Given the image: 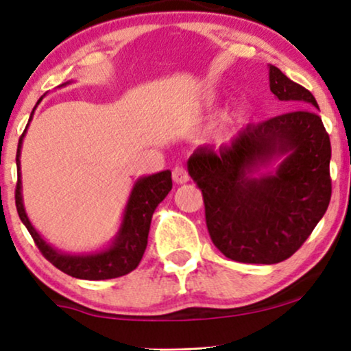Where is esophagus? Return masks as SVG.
<instances>
[{
  "label": "esophagus",
  "instance_id": "1",
  "mask_svg": "<svg viewBox=\"0 0 351 351\" xmlns=\"http://www.w3.org/2000/svg\"><path fill=\"white\" fill-rule=\"evenodd\" d=\"M172 180L176 184H186L189 182V172L182 165H176L174 169H172Z\"/></svg>",
  "mask_w": 351,
  "mask_h": 351
}]
</instances>
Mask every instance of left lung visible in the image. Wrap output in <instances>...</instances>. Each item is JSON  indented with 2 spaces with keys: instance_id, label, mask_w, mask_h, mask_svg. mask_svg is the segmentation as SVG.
Returning <instances> with one entry per match:
<instances>
[{
  "instance_id": "obj_1",
  "label": "left lung",
  "mask_w": 351,
  "mask_h": 351,
  "mask_svg": "<svg viewBox=\"0 0 351 351\" xmlns=\"http://www.w3.org/2000/svg\"><path fill=\"white\" fill-rule=\"evenodd\" d=\"M270 90L295 110L247 124L227 145L196 148L189 174L203 193L215 247L243 263H278L310 237L328 209L330 141L318 104L304 86L270 65ZM282 158L277 169H260Z\"/></svg>"
}]
</instances>
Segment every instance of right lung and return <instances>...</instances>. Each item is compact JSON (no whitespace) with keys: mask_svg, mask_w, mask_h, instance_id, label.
<instances>
[{"mask_svg":"<svg viewBox=\"0 0 351 351\" xmlns=\"http://www.w3.org/2000/svg\"><path fill=\"white\" fill-rule=\"evenodd\" d=\"M38 100L36 105L41 102ZM35 112V108H33ZM33 112L30 114L32 121ZM28 128V124H27ZM22 132L17 145V185H16V208L19 217L25 225L28 233L32 234L33 241L40 249V252L56 268L66 275L80 278V280H112L123 275H128L132 270H136L138 263L142 261L143 252H145L148 232H150L152 215L155 213L156 206L166 198L172 189L171 171H161L158 174L142 177L136 182L134 189L129 195L126 209H124L123 222L119 227V232L112 243V246L104 249V251L89 254V256H70V254H62L49 246L45 239L40 237V233L33 228V225L27 217L25 209L22 203V182H21V148L23 136L27 132Z\"/></svg>","mask_w":351,"mask_h":351,"instance_id":"1","label":"right lung"}]
</instances>
